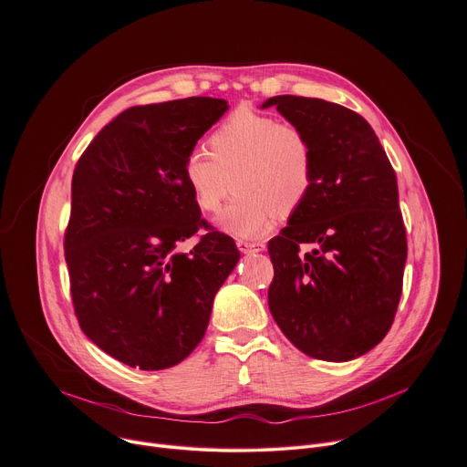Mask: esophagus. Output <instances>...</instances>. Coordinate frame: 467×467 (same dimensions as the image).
Returning a JSON list of instances; mask_svg holds the SVG:
<instances>
[{
	"mask_svg": "<svg viewBox=\"0 0 467 467\" xmlns=\"http://www.w3.org/2000/svg\"><path fill=\"white\" fill-rule=\"evenodd\" d=\"M236 245L242 253H261L266 247L263 242H244V240H238Z\"/></svg>",
	"mask_w": 467,
	"mask_h": 467,
	"instance_id": "34e87169",
	"label": "esophagus"
}]
</instances>
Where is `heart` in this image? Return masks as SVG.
Returning <instances> with one entry per match:
<instances>
[{"label": "heart", "mask_w": 467, "mask_h": 467, "mask_svg": "<svg viewBox=\"0 0 467 467\" xmlns=\"http://www.w3.org/2000/svg\"><path fill=\"white\" fill-rule=\"evenodd\" d=\"M210 149H193L184 161V179L195 206L216 212L234 188L236 197L222 210L218 227L236 238L270 233L281 212L304 206L315 184V152L296 124L253 109H236L210 136Z\"/></svg>", "instance_id": "1"}]
</instances>
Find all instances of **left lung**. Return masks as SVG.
<instances>
[{
	"label": "left lung",
	"instance_id": "1",
	"mask_svg": "<svg viewBox=\"0 0 467 467\" xmlns=\"http://www.w3.org/2000/svg\"><path fill=\"white\" fill-rule=\"evenodd\" d=\"M270 106L315 152L311 195L268 244L270 313L304 354L350 361L388 335L400 302L408 245L397 175L359 113L292 95L261 108ZM304 243L316 249L300 254Z\"/></svg>",
	"mask_w": 467,
	"mask_h": 467
}]
</instances>
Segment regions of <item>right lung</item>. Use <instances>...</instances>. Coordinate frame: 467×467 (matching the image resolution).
<instances>
[{
    "instance_id": "obj_1",
    "label": "right lung",
    "mask_w": 467,
    "mask_h": 467,
    "mask_svg": "<svg viewBox=\"0 0 467 467\" xmlns=\"http://www.w3.org/2000/svg\"><path fill=\"white\" fill-rule=\"evenodd\" d=\"M227 109L210 97L134 106L76 163L65 233L74 313L124 365L160 370L186 359L240 259L234 240L201 218L184 179L186 156ZM201 226L209 233L191 255L177 254Z\"/></svg>"
}]
</instances>
